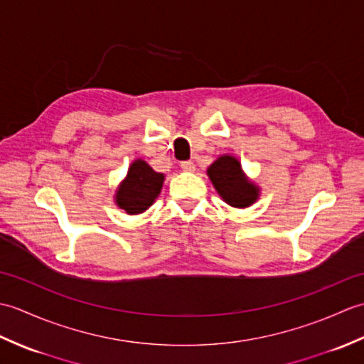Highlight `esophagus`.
<instances>
[{"instance_id":"esophagus-1","label":"esophagus","mask_w":364,"mask_h":364,"mask_svg":"<svg viewBox=\"0 0 364 364\" xmlns=\"http://www.w3.org/2000/svg\"><path fill=\"white\" fill-rule=\"evenodd\" d=\"M181 168L184 170V172H194L196 164L192 161H183L181 162Z\"/></svg>"}]
</instances>
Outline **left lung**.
<instances>
[{
    "label": "left lung",
    "mask_w": 364,
    "mask_h": 364,
    "mask_svg": "<svg viewBox=\"0 0 364 364\" xmlns=\"http://www.w3.org/2000/svg\"><path fill=\"white\" fill-rule=\"evenodd\" d=\"M218 194L230 206L247 208L257 202L259 188L242 172L241 162L230 154H222L206 170Z\"/></svg>",
    "instance_id": "obj_1"
}]
</instances>
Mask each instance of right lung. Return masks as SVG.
Here are the masks:
<instances>
[{"instance_id":"add662e5","label":"right lung","mask_w":364,"mask_h":364,"mask_svg":"<svg viewBox=\"0 0 364 364\" xmlns=\"http://www.w3.org/2000/svg\"><path fill=\"white\" fill-rule=\"evenodd\" d=\"M162 183L164 175L154 172L145 161L136 159L115 192V203L128 214L144 213L161 194Z\"/></svg>"}]
</instances>
